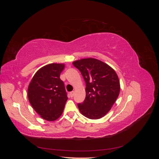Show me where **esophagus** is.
<instances>
[{
	"mask_svg": "<svg viewBox=\"0 0 159 159\" xmlns=\"http://www.w3.org/2000/svg\"><path fill=\"white\" fill-rule=\"evenodd\" d=\"M74 95V91H71V92H70V97H71V98L73 97Z\"/></svg>",
	"mask_w": 159,
	"mask_h": 159,
	"instance_id": "obj_1",
	"label": "esophagus"
}]
</instances>
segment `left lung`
Wrapping results in <instances>:
<instances>
[{
  "label": "left lung",
  "mask_w": 159,
  "mask_h": 159,
  "mask_svg": "<svg viewBox=\"0 0 159 159\" xmlns=\"http://www.w3.org/2000/svg\"><path fill=\"white\" fill-rule=\"evenodd\" d=\"M85 81V99L78 104L81 113L91 119L104 117L111 109L120 92L115 71L103 61L92 57L73 61Z\"/></svg>",
  "instance_id": "1"
}]
</instances>
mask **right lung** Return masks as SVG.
<instances>
[{"instance_id": "obj_1", "label": "right lung", "mask_w": 159, "mask_h": 159, "mask_svg": "<svg viewBox=\"0 0 159 159\" xmlns=\"http://www.w3.org/2000/svg\"><path fill=\"white\" fill-rule=\"evenodd\" d=\"M64 64L53 63L38 70L28 88V98L35 111L46 121H54L63 113L68 100L60 80Z\"/></svg>"}]
</instances>
